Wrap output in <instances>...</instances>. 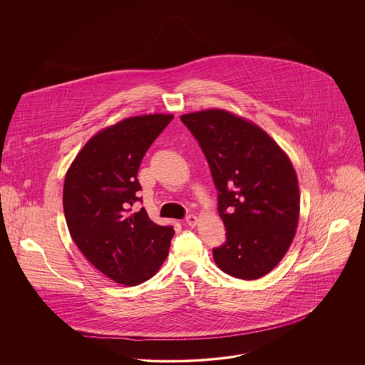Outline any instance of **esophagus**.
Listing matches in <instances>:
<instances>
[{"mask_svg": "<svg viewBox=\"0 0 365 365\" xmlns=\"http://www.w3.org/2000/svg\"><path fill=\"white\" fill-rule=\"evenodd\" d=\"M197 222H198V219H197L195 215H187V216H186V225H187V226L195 227Z\"/></svg>", "mask_w": 365, "mask_h": 365, "instance_id": "34e87169", "label": "esophagus"}]
</instances>
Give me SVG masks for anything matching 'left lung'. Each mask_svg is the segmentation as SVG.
Masks as SVG:
<instances>
[{
  "mask_svg": "<svg viewBox=\"0 0 365 365\" xmlns=\"http://www.w3.org/2000/svg\"><path fill=\"white\" fill-rule=\"evenodd\" d=\"M207 157L226 242L217 267L252 280L272 271L293 242L299 213L294 167L260 127L222 109L180 116Z\"/></svg>",
  "mask_w": 365,
  "mask_h": 365,
  "instance_id": "left-lung-1",
  "label": "left lung"
}]
</instances>
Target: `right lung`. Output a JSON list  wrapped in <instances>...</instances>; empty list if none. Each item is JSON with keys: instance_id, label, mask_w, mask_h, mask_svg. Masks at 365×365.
Here are the masks:
<instances>
[{"instance_id": "add662e5", "label": "right lung", "mask_w": 365, "mask_h": 365, "mask_svg": "<svg viewBox=\"0 0 365 365\" xmlns=\"http://www.w3.org/2000/svg\"><path fill=\"white\" fill-rule=\"evenodd\" d=\"M174 119L128 118L87 142L66 175L63 205L71 237L100 272L124 286L152 278L168 256L173 226L153 223L145 208L130 213L142 187L140 161Z\"/></svg>"}]
</instances>
